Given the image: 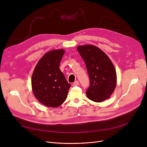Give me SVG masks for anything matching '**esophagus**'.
<instances>
[{
	"instance_id": "obj_1",
	"label": "esophagus",
	"mask_w": 147,
	"mask_h": 147,
	"mask_svg": "<svg viewBox=\"0 0 147 147\" xmlns=\"http://www.w3.org/2000/svg\"><path fill=\"white\" fill-rule=\"evenodd\" d=\"M79 84V83L78 81H76L73 83V86H78Z\"/></svg>"
}]
</instances>
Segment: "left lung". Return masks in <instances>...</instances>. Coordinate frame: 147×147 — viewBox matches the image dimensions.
Returning a JSON list of instances; mask_svg holds the SVG:
<instances>
[{
  "instance_id": "8db88e82",
  "label": "left lung",
  "mask_w": 147,
  "mask_h": 147,
  "mask_svg": "<svg viewBox=\"0 0 147 147\" xmlns=\"http://www.w3.org/2000/svg\"><path fill=\"white\" fill-rule=\"evenodd\" d=\"M77 49L85 63L90 78L87 97L96 102L109 99L117 84L116 71L111 59L94 45H81Z\"/></svg>"
}]
</instances>
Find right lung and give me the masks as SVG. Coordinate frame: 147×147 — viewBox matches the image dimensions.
Here are the masks:
<instances>
[{
	"label": "right lung",
	"instance_id": "obj_1",
	"mask_svg": "<svg viewBox=\"0 0 147 147\" xmlns=\"http://www.w3.org/2000/svg\"><path fill=\"white\" fill-rule=\"evenodd\" d=\"M64 53L63 49L46 52L34 69L32 90L38 101L45 106L56 108L67 99L71 84L59 68Z\"/></svg>",
	"mask_w": 147,
	"mask_h": 147
}]
</instances>
